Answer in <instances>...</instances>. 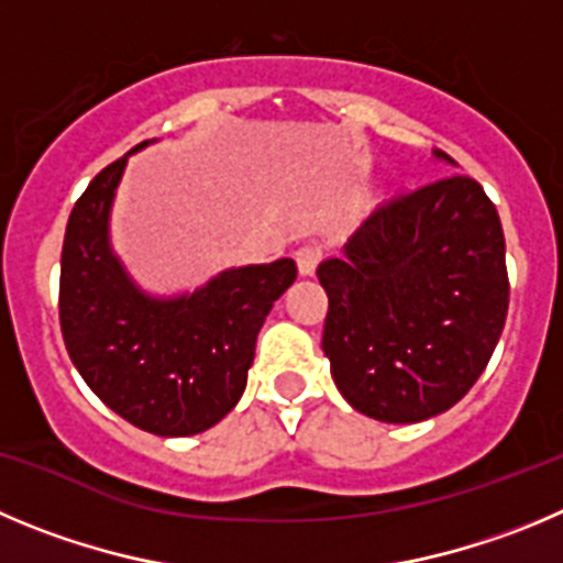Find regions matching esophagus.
Returning <instances> with one entry per match:
<instances>
[{
    "instance_id": "esophagus-1",
    "label": "esophagus",
    "mask_w": 563,
    "mask_h": 563,
    "mask_svg": "<svg viewBox=\"0 0 563 563\" xmlns=\"http://www.w3.org/2000/svg\"><path fill=\"white\" fill-rule=\"evenodd\" d=\"M294 257H297V269L299 275H313L319 266V261H322V246L319 244H302L297 252H294Z\"/></svg>"
}]
</instances>
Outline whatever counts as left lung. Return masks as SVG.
I'll return each instance as SVG.
<instances>
[{
  "mask_svg": "<svg viewBox=\"0 0 563 563\" xmlns=\"http://www.w3.org/2000/svg\"><path fill=\"white\" fill-rule=\"evenodd\" d=\"M317 277L335 386L355 411L394 424L448 411L475 386L511 291L497 208L466 175L372 210Z\"/></svg>",
  "mask_w": 563,
  "mask_h": 563,
  "instance_id": "left-lung-1",
  "label": "left lung"
}]
</instances>
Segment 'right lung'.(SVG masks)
Returning <instances> with one entry per match:
<instances>
[{
  "label": "right lung",
  "mask_w": 563,
  "mask_h": 563,
  "mask_svg": "<svg viewBox=\"0 0 563 563\" xmlns=\"http://www.w3.org/2000/svg\"><path fill=\"white\" fill-rule=\"evenodd\" d=\"M124 163L128 155L104 166L68 217L57 302L63 341L91 391L130 424L155 435L202 433L241 400L257 330L294 283L297 264L280 257L241 266L194 294L150 297L108 239Z\"/></svg>",
  "instance_id": "right-lung-1"
}]
</instances>
